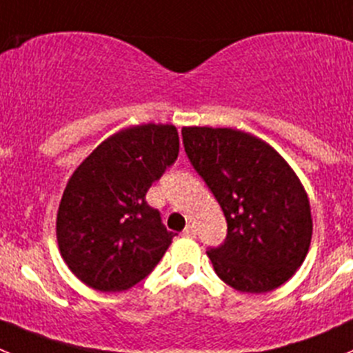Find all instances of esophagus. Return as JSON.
Instances as JSON below:
<instances>
[{"label":"esophagus","mask_w":353,"mask_h":353,"mask_svg":"<svg viewBox=\"0 0 353 353\" xmlns=\"http://www.w3.org/2000/svg\"><path fill=\"white\" fill-rule=\"evenodd\" d=\"M183 236H187V237L196 236V227H194V225H187L185 230H183Z\"/></svg>","instance_id":"1"}]
</instances>
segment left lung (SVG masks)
Masks as SVG:
<instances>
[{
  "label": "left lung",
  "mask_w": 353,
  "mask_h": 353,
  "mask_svg": "<svg viewBox=\"0 0 353 353\" xmlns=\"http://www.w3.org/2000/svg\"><path fill=\"white\" fill-rule=\"evenodd\" d=\"M183 147L216 197L227 237L208 256L216 275L241 293H267L303 263L312 239L307 192L267 142L232 128L189 126Z\"/></svg>",
  "instance_id": "1"
}]
</instances>
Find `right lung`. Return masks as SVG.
<instances>
[{
	"label": "right lung",
	"mask_w": 353,
	"mask_h": 353,
	"mask_svg": "<svg viewBox=\"0 0 353 353\" xmlns=\"http://www.w3.org/2000/svg\"><path fill=\"white\" fill-rule=\"evenodd\" d=\"M173 124H140L103 140L72 173L57 213L63 261L93 290L124 291L149 275L176 234L145 201L179 157Z\"/></svg>",
	"instance_id": "1"
}]
</instances>
